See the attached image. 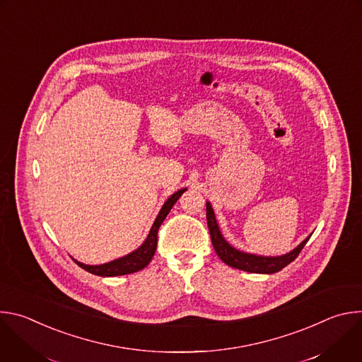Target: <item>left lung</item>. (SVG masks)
<instances>
[{"mask_svg": "<svg viewBox=\"0 0 362 362\" xmlns=\"http://www.w3.org/2000/svg\"><path fill=\"white\" fill-rule=\"evenodd\" d=\"M206 219H208V226L211 232V239L212 245L218 253L221 259L236 269L246 271V272H253V274H275L284 269L286 265H289L292 261L296 259V256L302 250V247L306 245L308 239L311 236H308L298 247H295L292 252L284 255V256H276V257H265V256H256L250 253H243L235 247H232L221 235V230L218 228L215 214L209 202H206Z\"/></svg>", "mask_w": 362, "mask_h": 362, "instance_id": "1", "label": "left lung"}]
</instances>
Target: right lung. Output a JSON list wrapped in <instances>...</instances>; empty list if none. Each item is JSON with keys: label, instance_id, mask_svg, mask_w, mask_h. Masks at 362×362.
I'll return each instance as SVG.
<instances>
[{"label": "right lung", "instance_id": "1", "mask_svg": "<svg viewBox=\"0 0 362 362\" xmlns=\"http://www.w3.org/2000/svg\"><path fill=\"white\" fill-rule=\"evenodd\" d=\"M186 189H180L177 190L176 193H173L168 200L166 203L163 204L162 211L159 212L156 221H154L151 229H150V233L147 236V239L143 242V245L136 249L134 252L129 253L127 256H123L120 257V259H116L113 262H109V264H105V265H84V264H80L77 261H74L80 268H83L84 271L90 272V274H94V275H98V276H119V275H127V274H134L140 269H143L144 267L148 265V262L151 261V257L154 255V252H156V246H158V232H159V228L162 225V222L166 219V216L169 215L170 209L173 208V204L177 202V199L183 194Z\"/></svg>", "mask_w": 362, "mask_h": 362}]
</instances>
